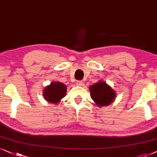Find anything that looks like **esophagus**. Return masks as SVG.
Listing matches in <instances>:
<instances>
[{"label": "esophagus", "mask_w": 157, "mask_h": 157, "mask_svg": "<svg viewBox=\"0 0 157 157\" xmlns=\"http://www.w3.org/2000/svg\"><path fill=\"white\" fill-rule=\"evenodd\" d=\"M76 85L77 86H83V85H84V82H83L82 81H77Z\"/></svg>", "instance_id": "obj_1"}]
</instances>
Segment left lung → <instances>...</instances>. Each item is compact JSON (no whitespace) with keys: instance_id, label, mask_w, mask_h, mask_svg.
Segmentation results:
<instances>
[{"instance_id":"left-lung-1","label":"left lung","mask_w":157,"mask_h":157,"mask_svg":"<svg viewBox=\"0 0 157 157\" xmlns=\"http://www.w3.org/2000/svg\"><path fill=\"white\" fill-rule=\"evenodd\" d=\"M90 92L91 98L98 107L110 105L116 97V91L101 80L90 86Z\"/></svg>"}]
</instances>
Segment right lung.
<instances>
[{
	"label": "right lung",
	"instance_id": "right-lung-1",
	"mask_svg": "<svg viewBox=\"0 0 157 157\" xmlns=\"http://www.w3.org/2000/svg\"><path fill=\"white\" fill-rule=\"evenodd\" d=\"M67 86L60 82H52L51 84L44 87L43 96L48 103H59L66 95Z\"/></svg>",
	"mask_w": 157,
	"mask_h": 157
}]
</instances>
